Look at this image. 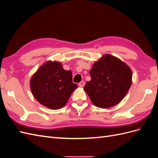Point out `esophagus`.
<instances>
[{
  "label": "esophagus",
  "mask_w": 158,
  "mask_h": 158,
  "mask_svg": "<svg viewBox=\"0 0 158 158\" xmlns=\"http://www.w3.org/2000/svg\"><path fill=\"white\" fill-rule=\"evenodd\" d=\"M84 84H85V82H84V81H81V82L79 83V86L80 87H83L84 85Z\"/></svg>",
  "instance_id": "esophagus-1"
}]
</instances>
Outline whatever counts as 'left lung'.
Instances as JSON below:
<instances>
[{"label": "left lung", "instance_id": "obj_1", "mask_svg": "<svg viewBox=\"0 0 158 158\" xmlns=\"http://www.w3.org/2000/svg\"><path fill=\"white\" fill-rule=\"evenodd\" d=\"M91 80L84 86L95 106L107 109L125 98L132 84V73L117 57L106 54L95 62L89 71Z\"/></svg>", "mask_w": 158, "mask_h": 158}]
</instances>
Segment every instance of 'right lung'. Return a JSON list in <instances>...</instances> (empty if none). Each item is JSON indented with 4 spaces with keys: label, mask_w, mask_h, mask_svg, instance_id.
<instances>
[{
    "label": "right lung",
    "mask_w": 158,
    "mask_h": 158,
    "mask_svg": "<svg viewBox=\"0 0 158 158\" xmlns=\"http://www.w3.org/2000/svg\"><path fill=\"white\" fill-rule=\"evenodd\" d=\"M30 88L37 101L51 109L63 108L78 85L73 82L70 70L59 62L49 60L41 66L30 80Z\"/></svg>",
    "instance_id": "1"
}]
</instances>
